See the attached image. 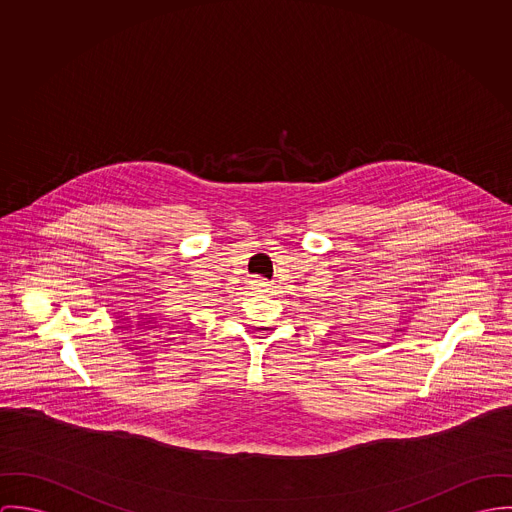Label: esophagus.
<instances>
[{
  "label": "esophagus",
  "instance_id": "obj_1",
  "mask_svg": "<svg viewBox=\"0 0 512 512\" xmlns=\"http://www.w3.org/2000/svg\"><path fill=\"white\" fill-rule=\"evenodd\" d=\"M255 286H257L259 290H267V288H269V284L265 283L263 279H255Z\"/></svg>",
  "mask_w": 512,
  "mask_h": 512
}]
</instances>
